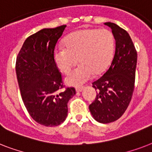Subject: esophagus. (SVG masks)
<instances>
[{
    "label": "esophagus",
    "mask_w": 152,
    "mask_h": 152,
    "mask_svg": "<svg viewBox=\"0 0 152 152\" xmlns=\"http://www.w3.org/2000/svg\"><path fill=\"white\" fill-rule=\"evenodd\" d=\"M83 89H84V88H83V87H80V88H76V92H81V91H82Z\"/></svg>",
    "instance_id": "obj_1"
}]
</instances>
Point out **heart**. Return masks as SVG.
Returning a JSON list of instances; mask_svg holds the SVG:
<instances>
[{
	"label": "heart",
	"instance_id": "obj_1",
	"mask_svg": "<svg viewBox=\"0 0 152 152\" xmlns=\"http://www.w3.org/2000/svg\"><path fill=\"white\" fill-rule=\"evenodd\" d=\"M64 46H57L53 58L57 68L68 73L77 63L80 64L66 76L69 85L80 86L102 73L110 63L114 50V39L107 29H83L69 34Z\"/></svg>",
	"mask_w": 152,
	"mask_h": 152
}]
</instances>
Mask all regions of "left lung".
I'll use <instances>...</instances> for the list:
<instances>
[{
  "instance_id": "obj_1",
  "label": "left lung",
  "mask_w": 152,
  "mask_h": 152,
  "mask_svg": "<svg viewBox=\"0 0 152 152\" xmlns=\"http://www.w3.org/2000/svg\"><path fill=\"white\" fill-rule=\"evenodd\" d=\"M104 24L112 30L115 53L108 70L92 83L98 92L89 110L95 121L107 124L120 118L129 105L134 91L137 53L126 31L113 23Z\"/></svg>"
}]
</instances>
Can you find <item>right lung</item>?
<instances>
[{
	"mask_svg": "<svg viewBox=\"0 0 152 152\" xmlns=\"http://www.w3.org/2000/svg\"><path fill=\"white\" fill-rule=\"evenodd\" d=\"M66 25L44 28L29 36L19 52L15 72L22 99L36 122L47 127L61 125L68 115V102L73 88H63L61 72L53 58L55 46Z\"/></svg>",
	"mask_w": 152,
	"mask_h": 152,
	"instance_id": "obj_1",
	"label": "right lung"
}]
</instances>
